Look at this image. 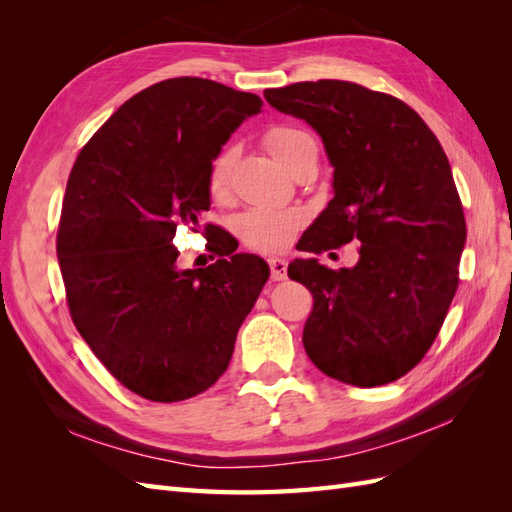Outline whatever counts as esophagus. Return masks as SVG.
Returning <instances> with one entry per match:
<instances>
[{
    "label": "esophagus",
    "instance_id": "obj_1",
    "mask_svg": "<svg viewBox=\"0 0 512 512\" xmlns=\"http://www.w3.org/2000/svg\"><path fill=\"white\" fill-rule=\"evenodd\" d=\"M269 267H271V280L280 282V280H286V271H288V262L284 258H269Z\"/></svg>",
    "mask_w": 512,
    "mask_h": 512
}]
</instances>
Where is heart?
Masks as SVG:
<instances>
[{"label":"heart","mask_w":512,"mask_h":512,"mask_svg":"<svg viewBox=\"0 0 512 512\" xmlns=\"http://www.w3.org/2000/svg\"><path fill=\"white\" fill-rule=\"evenodd\" d=\"M307 134L288 128V126H275L265 134V145L271 151V156L284 166L288 160L292 147L297 145L301 138ZM235 162V149L226 147L220 151L215 160L209 166V192L213 198H222L228 192V177H230V166ZM305 220V213L299 207H269V205H258L247 209L239 218V232L241 239L254 247V250H277V247H284L294 232L301 228Z\"/></svg>","instance_id":"1"}]
</instances>
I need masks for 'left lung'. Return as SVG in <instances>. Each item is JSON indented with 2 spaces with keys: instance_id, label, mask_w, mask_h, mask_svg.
<instances>
[{
  "instance_id": "8db88e82",
  "label": "left lung",
  "mask_w": 512,
  "mask_h": 512,
  "mask_svg": "<svg viewBox=\"0 0 512 512\" xmlns=\"http://www.w3.org/2000/svg\"><path fill=\"white\" fill-rule=\"evenodd\" d=\"M265 98L309 123L333 166L335 196L297 250L361 245L352 269L318 258L288 265L314 294L305 352L339 382L389 384L423 359L457 292L466 218L451 164L427 123L389 94L322 79Z\"/></svg>"
}]
</instances>
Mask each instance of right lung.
Returning a JSON list of instances; mask_svg holds the SVG:
<instances>
[{
    "label": "right lung",
    "mask_w": 512,
    "mask_h": 512,
    "mask_svg": "<svg viewBox=\"0 0 512 512\" xmlns=\"http://www.w3.org/2000/svg\"><path fill=\"white\" fill-rule=\"evenodd\" d=\"M262 100L179 76L138 91L76 158L57 230L74 327L102 365L173 404L224 374L269 265L220 239L209 267L177 269L179 226L209 211V166ZM209 226H205V232Z\"/></svg>",
    "instance_id": "1"
}]
</instances>
